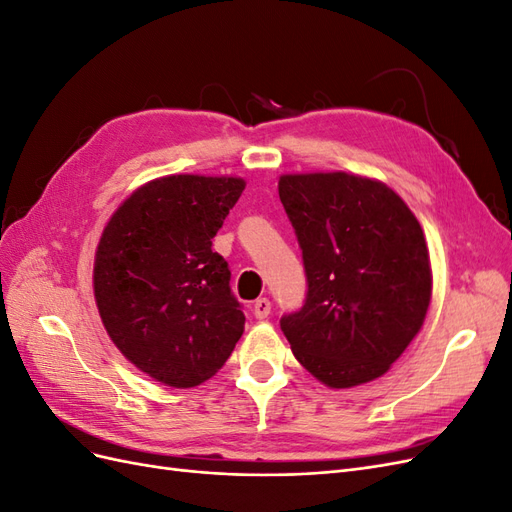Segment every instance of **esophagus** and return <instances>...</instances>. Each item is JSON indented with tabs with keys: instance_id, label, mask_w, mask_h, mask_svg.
Wrapping results in <instances>:
<instances>
[{
	"instance_id": "obj_1",
	"label": "esophagus",
	"mask_w": 512,
	"mask_h": 512,
	"mask_svg": "<svg viewBox=\"0 0 512 512\" xmlns=\"http://www.w3.org/2000/svg\"><path fill=\"white\" fill-rule=\"evenodd\" d=\"M252 312H254V316H256L258 320H265V318L271 314V301H269L267 297L256 299V301H254V307H252Z\"/></svg>"
}]
</instances>
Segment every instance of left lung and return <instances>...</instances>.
<instances>
[{"mask_svg": "<svg viewBox=\"0 0 512 512\" xmlns=\"http://www.w3.org/2000/svg\"><path fill=\"white\" fill-rule=\"evenodd\" d=\"M280 200L307 275L280 320L297 361L331 389L384 376L421 331L431 301L423 228L389 185L361 175H282Z\"/></svg>", "mask_w": 512, "mask_h": 512, "instance_id": "8db88e82", "label": "left lung"}]
</instances>
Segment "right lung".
Segmentation results:
<instances>
[{"label":"right lung","mask_w":512,"mask_h":512,"mask_svg":"<svg viewBox=\"0 0 512 512\" xmlns=\"http://www.w3.org/2000/svg\"><path fill=\"white\" fill-rule=\"evenodd\" d=\"M243 190L241 177H160L102 230L94 297L104 329L134 367L173 389L218 374L243 335L228 262L211 250Z\"/></svg>","instance_id":"obj_1"}]
</instances>
